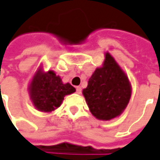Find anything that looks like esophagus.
<instances>
[{
    "instance_id": "34e87169",
    "label": "esophagus",
    "mask_w": 160,
    "mask_h": 160,
    "mask_svg": "<svg viewBox=\"0 0 160 160\" xmlns=\"http://www.w3.org/2000/svg\"><path fill=\"white\" fill-rule=\"evenodd\" d=\"M76 93L77 94H80L81 93V88L80 87H76Z\"/></svg>"
}]
</instances>
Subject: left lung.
Returning <instances> with one entry per match:
<instances>
[{"label": "left lung", "mask_w": 160, "mask_h": 160, "mask_svg": "<svg viewBox=\"0 0 160 160\" xmlns=\"http://www.w3.org/2000/svg\"><path fill=\"white\" fill-rule=\"evenodd\" d=\"M82 94L92 115L108 121L120 116L131 96V86L126 73L108 52L102 66L95 69Z\"/></svg>", "instance_id": "obj_1"}]
</instances>
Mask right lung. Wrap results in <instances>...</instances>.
I'll list each match as a JSON object with an SVG mask.
<instances>
[{"mask_svg":"<svg viewBox=\"0 0 160 160\" xmlns=\"http://www.w3.org/2000/svg\"><path fill=\"white\" fill-rule=\"evenodd\" d=\"M28 89L34 107L46 113L55 110L61 105L66 95L75 92L71 84H64L54 72H43L41 66L36 72Z\"/></svg>","mask_w":160,"mask_h":160,"instance_id":"1","label":"right lung"}]
</instances>
